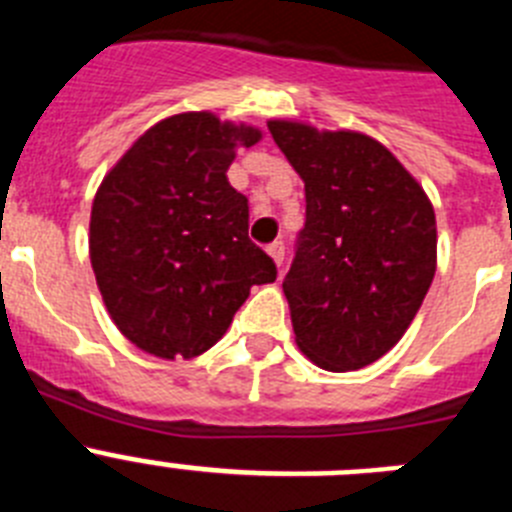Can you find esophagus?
<instances>
[{
    "instance_id": "esophagus-1",
    "label": "esophagus",
    "mask_w": 512,
    "mask_h": 512,
    "mask_svg": "<svg viewBox=\"0 0 512 512\" xmlns=\"http://www.w3.org/2000/svg\"><path fill=\"white\" fill-rule=\"evenodd\" d=\"M266 253H269L271 259H274V264L282 266V261H284V241L269 243V246H266Z\"/></svg>"
}]
</instances>
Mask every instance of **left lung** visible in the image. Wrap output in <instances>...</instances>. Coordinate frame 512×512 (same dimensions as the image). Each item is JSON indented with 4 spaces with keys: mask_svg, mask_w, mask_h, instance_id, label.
<instances>
[{
    "mask_svg": "<svg viewBox=\"0 0 512 512\" xmlns=\"http://www.w3.org/2000/svg\"><path fill=\"white\" fill-rule=\"evenodd\" d=\"M305 182L307 220L284 279L295 341L325 372L382 359L410 328L436 274V212L372 135L269 120Z\"/></svg>",
    "mask_w": 512,
    "mask_h": 512,
    "instance_id": "left-lung-1",
    "label": "left lung"
}]
</instances>
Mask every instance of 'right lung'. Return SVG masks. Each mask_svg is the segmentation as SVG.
<instances>
[{"mask_svg":"<svg viewBox=\"0 0 512 512\" xmlns=\"http://www.w3.org/2000/svg\"><path fill=\"white\" fill-rule=\"evenodd\" d=\"M246 122L179 112L107 171L92 202L89 259L112 323L158 359H194L225 336L253 284L277 279L248 238V200L228 182Z\"/></svg>","mask_w":512,"mask_h":512,"instance_id":"right-lung-1","label":"right lung"}]
</instances>
